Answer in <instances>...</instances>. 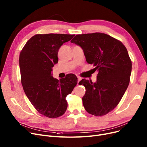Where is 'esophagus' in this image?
<instances>
[{
	"instance_id": "esophagus-1",
	"label": "esophagus",
	"mask_w": 147,
	"mask_h": 147,
	"mask_svg": "<svg viewBox=\"0 0 147 147\" xmlns=\"http://www.w3.org/2000/svg\"><path fill=\"white\" fill-rule=\"evenodd\" d=\"M77 77H78V83L82 80V78H81V77H80V76H77Z\"/></svg>"
}]
</instances>
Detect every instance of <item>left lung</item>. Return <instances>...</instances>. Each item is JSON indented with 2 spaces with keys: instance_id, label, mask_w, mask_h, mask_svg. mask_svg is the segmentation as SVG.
Returning a JSON list of instances; mask_svg holds the SVG:
<instances>
[{
  "instance_id": "1",
  "label": "left lung",
  "mask_w": 147,
  "mask_h": 147,
  "mask_svg": "<svg viewBox=\"0 0 147 147\" xmlns=\"http://www.w3.org/2000/svg\"><path fill=\"white\" fill-rule=\"evenodd\" d=\"M71 42L80 46L87 63L98 72L95 83L85 79L79 83L86 89L82 98L84 109L95 116L105 115L116 107L129 84L132 61L127 49L102 33L78 34Z\"/></svg>"
}]
</instances>
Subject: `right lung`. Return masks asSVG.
Segmentation results:
<instances>
[{
	"label": "right lung",
	"instance_id": "obj_1",
	"mask_svg": "<svg viewBox=\"0 0 147 147\" xmlns=\"http://www.w3.org/2000/svg\"><path fill=\"white\" fill-rule=\"evenodd\" d=\"M74 34H36L20 52L19 64L23 89L30 102L41 114L57 118L66 111V97L78 83L74 74L58 80L53 78L54 64L58 62V50Z\"/></svg>",
	"mask_w": 147,
	"mask_h": 147
}]
</instances>
